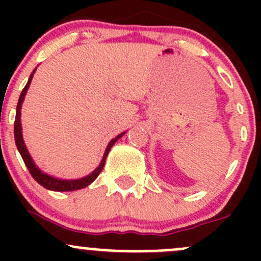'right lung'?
<instances>
[{"label":"right lung","mask_w":261,"mask_h":261,"mask_svg":"<svg viewBox=\"0 0 261 261\" xmlns=\"http://www.w3.org/2000/svg\"><path fill=\"white\" fill-rule=\"evenodd\" d=\"M34 73H35V70H34L33 73H31V75H30V78H29V82H28V83H26L25 88H23L22 92H21L20 98H18L17 107H16V117H15L14 133H15V143H16V146H17L18 151H20L21 156H22L23 163H25V165H26V167H28V169H29V172H30V174L33 175L34 179L38 181L39 184H41V186H43L44 188L50 189V191H57V192H70V191H75V189L84 188V187L89 186V184H91L92 181H93L97 177H98V174L102 172V169H103L105 162H106V158H107V154H109L110 149H111L112 145H114L116 141H117V139H120L121 136H122L125 133L120 134V135H118V136H116L114 140L110 141V144H109V146H107L106 151H105L103 159H102V162H101V164H99V167L97 168V169L94 170L93 173H91V174L87 175V177L82 178V179L63 180V179H58V178H53V177H50V175H48V174H44V173H41L40 170L38 169V167H36V165L34 164L33 159H31V158H30V155H29V152H28V149H26L25 144H23L22 134H21V122H20L21 103H22L23 97H25L26 92H28V88H29V86H30L31 80H33Z\"/></svg>","instance_id":"1"}]
</instances>
